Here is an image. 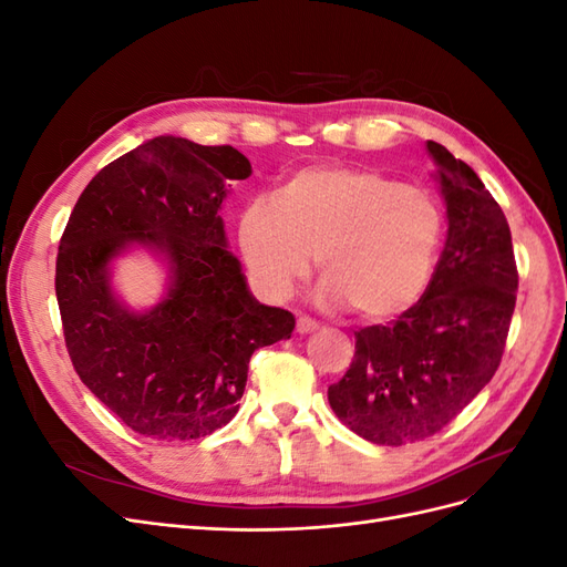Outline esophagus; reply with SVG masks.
<instances>
[{"instance_id": "34e87169", "label": "esophagus", "mask_w": 567, "mask_h": 567, "mask_svg": "<svg viewBox=\"0 0 567 567\" xmlns=\"http://www.w3.org/2000/svg\"><path fill=\"white\" fill-rule=\"evenodd\" d=\"M317 329H319V323H317L315 319H310V317H300V319H298V323H296V331H298L300 336L315 333Z\"/></svg>"}]
</instances>
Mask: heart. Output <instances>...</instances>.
<instances>
[{
	"instance_id": "heart-1",
	"label": "heart",
	"mask_w": 567,
	"mask_h": 567,
	"mask_svg": "<svg viewBox=\"0 0 567 567\" xmlns=\"http://www.w3.org/2000/svg\"><path fill=\"white\" fill-rule=\"evenodd\" d=\"M444 236L435 196L375 169L307 167L271 200H252L238 221V246L255 286L286 300L310 274L317 300L369 321L409 312L431 286Z\"/></svg>"
}]
</instances>
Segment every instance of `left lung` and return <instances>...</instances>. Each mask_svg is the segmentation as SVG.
<instances>
[{
	"label": "left lung",
	"mask_w": 567,
	"mask_h": 567,
	"mask_svg": "<svg viewBox=\"0 0 567 567\" xmlns=\"http://www.w3.org/2000/svg\"><path fill=\"white\" fill-rule=\"evenodd\" d=\"M425 148L450 221L431 286L398 321L357 331L352 364L329 388L336 416L388 447L440 433L492 381L518 290L499 203L442 144Z\"/></svg>",
	"instance_id": "1"
}]
</instances>
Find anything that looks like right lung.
I'll use <instances>...</instances> for the list:
<instances>
[{
  "label": "right lung",
  "mask_w": 567,
  "mask_h": 567,
  "mask_svg": "<svg viewBox=\"0 0 567 567\" xmlns=\"http://www.w3.org/2000/svg\"><path fill=\"white\" fill-rule=\"evenodd\" d=\"M234 146L156 136L87 184L56 257V300L71 362L134 433L198 440L238 411L255 350L290 338L296 317L257 302L219 217L229 182L250 177ZM134 247L168 267L164 298L136 313L112 288Z\"/></svg>",
  "instance_id": "obj_1"
}]
</instances>
